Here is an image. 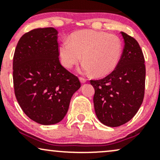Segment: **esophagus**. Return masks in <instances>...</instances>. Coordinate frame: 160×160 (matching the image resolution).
Instances as JSON below:
<instances>
[{"instance_id":"34e87169","label":"esophagus","mask_w":160,"mask_h":160,"mask_svg":"<svg viewBox=\"0 0 160 160\" xmlns=\"http://www.w3.org/2000/svg\"><path fill=\"white\" fill-rule=\"evenodd\" d=\"M80 82H81V83H84V82H86V79L81 78V77L80 78Z\"/></svg>"}]
</instances>
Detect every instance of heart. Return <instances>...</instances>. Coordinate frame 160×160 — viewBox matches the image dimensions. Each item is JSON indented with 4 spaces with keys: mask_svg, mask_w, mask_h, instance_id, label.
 Here are the masks:
<instances>
[{
    "mask_svg": "<svg viewBox=\"0 0 160 160\" xmlns=\"http://www.w3.org/2000/svg\"><path fill=\"white\" fill-rule=\"evenodd\" d=\"M122 52L120 38L107 32L82 30L73 33L69 41L64 40L58 47L62 65L71 68L81 60L80 71L83 74L94 73L102 77L116 68Z\"/></svg>",
    "mask_w": 160,
    "mask_h": 160,
    "instance_id": "b5f03b06",
    "label": "heart"
}]
</instances>
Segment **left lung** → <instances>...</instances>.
I'll list each match as a JSON object with an SVG mask.
<instances>
[{"label":"left lung","mask_w":160,"mask_h":160,"mask_svg":"<svg viewBox=\"0 0 160 160\" xmlns=\"http://www.w3.org/2000/svg\"><path fill=\"white\" fill-rule=\"evenodd\" d=\"M124 48L116 68L101 80H90L95 89V111L102 123L117 127L131 120L144 96V57L135 38L120 32Z\"/></svg>","instance_id":"left-lung-1"}]
</instances>
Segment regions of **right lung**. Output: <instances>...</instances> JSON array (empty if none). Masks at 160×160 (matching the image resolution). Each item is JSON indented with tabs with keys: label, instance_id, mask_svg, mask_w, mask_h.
Segmentation results:
<instances>
[{
	"label": "right lung",
	"instance_id": "right-lung-1",
	"mask_svg": "<svg viewBox=\"0 0 160 160\" xmlns=\"http://www.w3.org/2000/svg\"><path fill=\"white\" fill-rule=\"evenodd\" d=\"M53 28L33 29L21 37L12 62L14 92L31 120L42 125L60 122L80 89L78 78L61 65Z\"/></svg>",
	"mask_w": 160,
	"mask_h": 160
}]
</instances>
